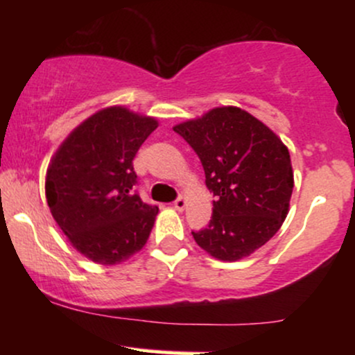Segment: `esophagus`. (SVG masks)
<instances>
[{
    "label": "esophagus",
    "mask_w": 355,
    "mask_h": 355,
    "mask_svg": "<svg viewBox=\"0 0 355 355\" xmlns=\"http://www.w3.org/2000/svg\"><path fill=\"white\" fill-rule=\"evenodd\" d=\"M173 207H175V210H178V211L185 210V207H187V198H185V197H178L177 200L173 202Z\"/></svg>",
    "instance_id": "esophagus-1"
}]
</instances>
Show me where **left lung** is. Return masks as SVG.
Returning <instances> with one entry per match:
<instances>
[{"instance_id":"1","label":"left lung","mask_w":355,"mask_h":355,"mask_svg":"<svg viewBox=\"0 0 355 355\" xmlns=\"http://www.w3.org/2000/svg\"><path fill=\"white\" fill-rule=\"evenodd\" d=\"M200 158L215 195L207 229L191 232L214 259L237 262L266 245L291 207L294 172L284 141L237 107L211 108L173 126Z\"/></svg>"}]
</instances>
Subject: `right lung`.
<instances>
[{
	"label": "right lung",
	"instance_id": "right-lung-1",
	"mask_svg": "<svg viewBox=\"0 0 355 355\" xmlns=\"http://www.w3.org/2000/svg\"><path fill=\"white\" fill-rule=\"evenodd\" d=\"M157 118L121 105L93 113L63 140L46 170V202L73 248L116 266L145 247L158 207L135 193L133 158Z\"/></svg>",
	"mask_w": 355,
	"mask_h": 355
}]
</instances>
